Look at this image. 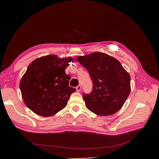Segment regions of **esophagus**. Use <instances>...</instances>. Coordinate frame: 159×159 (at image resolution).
I'll list each match as a JSON object with an SVG mask.
<instances>
[{
  "mask_svg": "<svg viewBox=\"0 0 159 159\" xmlns=\"http://www.w3.org/2000/svg\"><path fill=\"white\" fill-rule=\"evenodd\" d=\"M76 91L77 92H80V90H81V85H78L77 87H76Z\"/></svg>",
  "mask_w": 159,
  "mask_h": 159,
  "instance_id": "esophagus-1",
  "label": "esophagus"
}]
</instances>
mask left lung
I'll return each mask as SVG.
<instances>
[{
  "label": "left lung",
  "instance_id": "obj_1",
  "mask_svg": "<svg viewBox=\"0 0 159 159\" xmlns=\"http://www.w3.org/2000/svg\"><path fill=\"white\" fill-rule=\"evenodd\" d=\"M77 61L89 72L93 89L83 98L89 110L99 116L118 112L130 91V75L115 58L101 52L80 56Z\"/></svg>",
  "mask_w": 159,
  "mask_h": 159
}]
</instances>
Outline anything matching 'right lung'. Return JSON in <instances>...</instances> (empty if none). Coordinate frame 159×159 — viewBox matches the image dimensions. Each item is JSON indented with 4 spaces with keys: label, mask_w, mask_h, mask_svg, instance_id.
<instances>
[{
    "label": "right lung",
    "mask_w": 159,
    "mask_h": 159,
    "mask_svg": "<svg viewBox=\"0 0 159 159\" xmlns=\"http://www.w3.org/2000/svg\"><path fill=\"white\" fill-rule=\"evenodd\" d=\"M73 60L50 55L36 58L30 64L19 87L24 102L36 115L52 116L66 106L75 89L69 85L70 77L65 69Z\"/></svg>",
    "instance_id": "right-lung-1"
}]
</instances>
